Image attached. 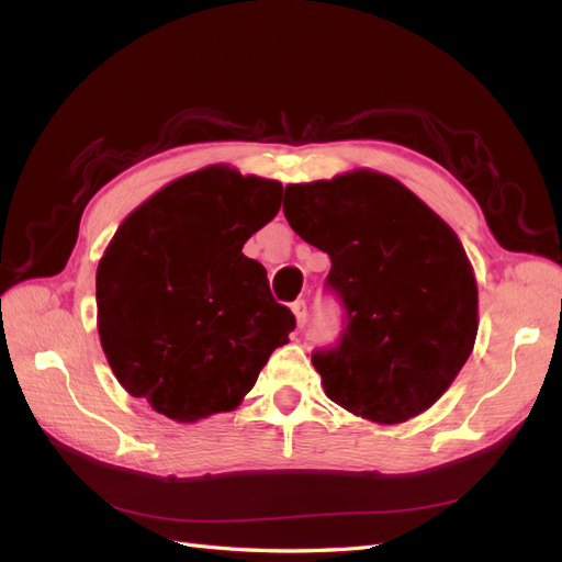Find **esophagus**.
I'll list each match as a JSON object with an SVG mask.
<instances>
[{
  "label": "esophagus",
  "mask_w": 562,
  "mask_h": 562,
  "mask_svg": "<svg viewBox=\"0 0 562 562\" xmlns=\"http://www.w3.org/2000/svg\"><path fill=\"white\" fill-rule=\"evenodd\" d=\"M293 314H295V321H297V327H304V323H306V316H308V312H306V302L304 300H297V302H293Z\"/></svg>",
  "instance_id": "obj_1"
}]
</instances>
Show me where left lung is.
Masks as SVG:
<instances>
[{
  "instance_id": "obj_1",
  "label": "left lung",
  "mask_w": 562,
  "mask_h": 562,
  "mask_svg": "<svg viewBox=\"0 0 562 562\" xmlns=\"http://www.w3.org/2000/svg\"><path fill=\"white\" fill-rule=\"evenodd\" d=\"M283 214L330 256L325 285L344 304L339 344L312 356L325 395L379 425L430 409L479 330L476 279L449 223L372 169L285 186Z\"/></svg>"
}]
</instances>
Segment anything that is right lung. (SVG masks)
I'll use <instances>...</instances> for the list:
<instances>
[{
  "instance_id": "1",
  "label": "right lung",
  "mask_w": 562,
  "mask_h": 562,
  "mask_svg": "<svg viewBox=\"0 0 562 562\" xmlns=\"http://www.w3.org/2000/svg\"><path fill=\"white\" fill-rule=\"evenodd\" d=\"M283 186L211 165L167 183L115 229L97 267V330L111 372L153 412L195 423L237 409L295 316L241 254Z\"/></svg>"
}]
</instances>
